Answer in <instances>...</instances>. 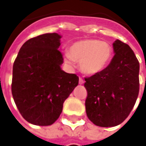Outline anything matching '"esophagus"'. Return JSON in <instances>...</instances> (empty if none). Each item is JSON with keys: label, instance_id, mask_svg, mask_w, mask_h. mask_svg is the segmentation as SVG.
I'll return each instance as SVG.
<instances>
[{"label": "esophagus", "instance_id": "obj_1", "mask_svg": "<svg viewBox=\"0 0 146 146\" xmlns=\"http://www.w3.org/2000/svg\"><path fill=\"white\" fill-rule=\"evenodd\" d=\"M84 83V80H83V78H79V84H83Z\"/></svg>", "mask_w": 146, "mask_h": 146}]
</instances>
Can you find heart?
<instances>
[{"instance_id":"heart-1","label":"heart","mask_w":146,"mask_h":146,"mask_svg":"<svg viewBox=\"0 0 146 146\" xmlns=\"http://www.w3.org/2000/svg\"><path fill=\"white\" fill-rule=\"evenodd\" d=\"M113 57V48L108 42L97 39H86L72 44L68 53H65V61L72 65L79 62L81 72L96 74L104 70Z\"/></svg>"}]
</instances>
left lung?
<instances>
[{"label": "left lung", "instance_id": "8db88e82", "mask_svg": "<svg viewBox=\"0 0 146 146\" xmlns=\"http://www.w3.org/2000/svg\"><path fill=\"white\" fill-rule=\"evenodd\" d=\"M115 56L100 73L85 78L88 118L95 125L115 127L130 115L139 90V63L129 45L113 43Z\"/></svg>", "mask_w": 146, "mask_h": 146}]
</instances>
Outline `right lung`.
Returning <instances> with one entry per match:
<instances>
[{
    "mask_svg": "<svg viewBox=\"0 0 146 146\" xmlns=\"http://www.w3.org/2000/svg\"><path fill=\"white\" fill-rule=\"evenodd\" d=\"M61 35L47 33L23 44L13 67L12 94L24 119L38 126L59 118L65 100L78 84V77L61 69L58 50Z\"/></svg>",
    "mask_w": 146,
    "mask_h": 146,
    "instance_id": "obj_1",
    "label": "right lung"
}]
</instances>
